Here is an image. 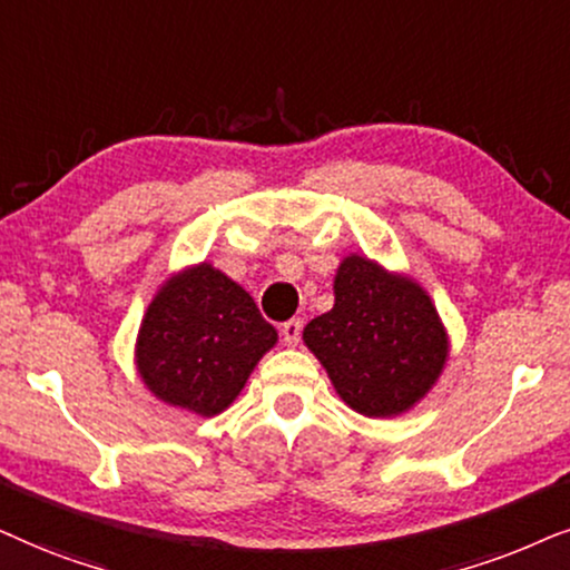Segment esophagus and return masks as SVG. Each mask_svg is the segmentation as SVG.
Here are the masks:
<instances>
[{"label": "esophagus", "instance_id": "34e87169", "mask_svg": "<svg viewBox=\"0 0 570 570\" xmlns=\"http://www.w3.org/2000/svg\"><path fill=\"white\" fill-rule=\"evenodd\" d=\"M299 336H302V321H297V317H292V321L281 325V338H284L286 346H297Z\"/></svg>", "mask_w": 570, "mask_h": 570}]
</instances>
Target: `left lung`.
<instances>
[{
	"label": "left lung",
	"mask_w": 570,
	"mask_h": 570,
	"mask_svg": "<svg viewBox=\"0 0 570 570\" xmlns=\"http://www.w3.org/2000/svg\"><path fill=\"white\" fill-rule=\"evenodd\" d=\"M302 341L356 414L389 420L412 412L443 375L451 338L420 281L348 253L333 276V307Z\"/></svg>",
	"instance_id": "8db88e82"
}]
</instances>
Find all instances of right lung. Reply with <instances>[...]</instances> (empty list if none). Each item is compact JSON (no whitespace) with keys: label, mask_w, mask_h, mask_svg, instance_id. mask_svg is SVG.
<instances>
[{"label":"right lung","mask_w":570,"mask_h":570,"mask_svg":"<svg viewBox=\"0 0 570 570\" xmlns=\"http://www.w3.org/2000/svg\"><path fill=\"white\" fill-rule=\"evenodd\" d=\"M276 344V328L249 292L203 261L158 284L135 338V367L166 406L216 416L237 401Z\"/></svg>","instance_id":"right-lung-1"}]
</instances>
